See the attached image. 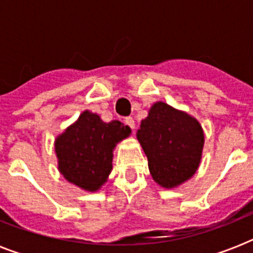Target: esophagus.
<instances>
[{"label": "esophagus", "mask_w": 253, "mask_h": 253, "mask_svg": "<svg viewBox=\"0 0 253 253\" xmlns=\"http://www.w3.org/2000/svg\"><path fill=\"white\" fill-rule=\"evenodd\" d=\"M125 123H126V125L128 127H131L132 130H134V128H135V121H134V118H131V117H128V118L125 119Z\"/></svg>", "instance_id": "obj_1"}]
</instances>
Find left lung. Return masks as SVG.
<instances>
[{"label":"left lung","mask_w":253,"mask_h":253,"mask_svg":"<svg viewBox=\"0 0 253 253\" xmlns=\"http://www.w3.org/2000/svg\"><path fill=\"white\" fill-rule=\"evenodd\" d=\"M154 181L174 189L196 174L202 160L204 128L194 117L158 101L136 132Z\"/></svg>","instance_id":"8db88e82"}]
</instances>
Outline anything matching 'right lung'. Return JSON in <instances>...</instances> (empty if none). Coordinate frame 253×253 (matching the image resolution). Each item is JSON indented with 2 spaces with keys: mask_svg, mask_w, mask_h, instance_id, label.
Returning a JSON list of instances; mask_svg holds the SVG:
<instances>
[{
  "mask_svg": "<svg viewBox=\"0 0 253 253\" xmlns=\"http://www.w3.org/2000/svg\"><path fill=\"white\" fill-rule=\"evenodd\" d=\"M131 135L119 121L103 122L89 110L55 139L57 169L65 180L85 192H98L113 170V152Z\"/></svg>",
  "mask_w": 253,
  "mask_h": 253,
  "instance_id": "obj_1",
  "label": "right lung"
}]
</instances>
